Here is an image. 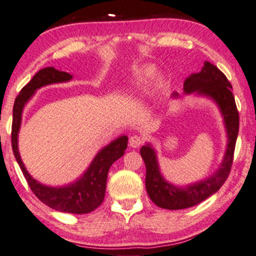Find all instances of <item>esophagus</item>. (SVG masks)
<instances>
[{"label":"esophagus","mask_w":256,"mask_h":256,"mask_svg":"<svg viewBox=\"0 0 256 256\" xmlns=\"http://www.w3.org/2000/svg\"><path fill=\"white\" fill-rule=\"evenodd\" d=\"M144 138H142V136L136 135V134L132 135L130 138H129V146L132 148H138L140 146L144 144Z\"/></svg>","instance_id":"obj_1"}]
</instances>
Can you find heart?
Segmentation results:
<instances>
[{
	"mask_svg": "<svg viewBox=\"0 0 256 256\" xmlns=\"http://www.w3.org/2000/svg\"><path fill=\"white\" fill-rule=\"evenodd\" d=\"M154 75V69H150V68H147V69H144V70L140 72V74H138V78H152V76Z\"/></svg>",
	"mask_w": 256,
	"mask_h": 256,
	"instance_id": "heart-1",
	"label": "heart"
}]
</instances>
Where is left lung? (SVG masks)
<instances>
[{"label":"left lung","mask_w":256,"mask_h":256,"mask_svg":"<svg viewBox=\"0 0 256 256\" xmlns=\"http://www.w3.org/2000/svg\"><path fill=\"white\" fill-rule=\"evenodd\" d=\"M232 84L218 67L206 61L200 72L192 74L186 78L184 90L187 95L195 94L210 98L220 109L227 132V146L224 160L218 170L204 180L187 184L184 187L170 184L161 174L156 152L150 144H146L140 149L146 164V189L158 207L178 210L196 206L206 198L216 193L227 180L233 164L234 149L238 134V112L232 92ZM178 98V92L172 94Z\"/></svg>","instance_id":"8db88e82"}]
</instances>
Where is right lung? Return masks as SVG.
<instances>
[{
    "mask_svg": "<svg viewBox=\"0 0 256 256\" xmlns=\"http://www.w3.org/2000/svg\"><path fill=\"white\" fill-rule=\"evenodd\" d=\"M72 78V76L68 72L48 67L38 70L30 82L23 87L15 100L14 109H12V146L16 161L23 172L29 187L40 201L58 212L87 214L95 210L104 201L109 168L118 158L124 156L128 144L127 136L122 135L102 148L92 158V164L82 174V176H80L75 182L61 187H52L36 181L26 169L18 152V132L21 127L22 112L29 100L32 98L38 89L44 86L68 82Z\"/></svg>",
    "mask_w": 256,
    "mask_h": 256,
    "instance_id": "right-lung-1",
    "label": "right lung"
}]
</instances>
